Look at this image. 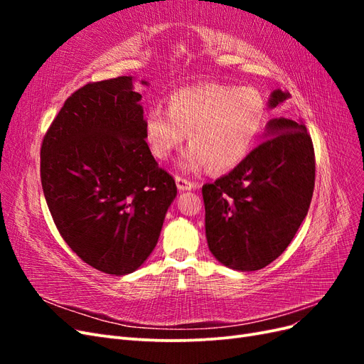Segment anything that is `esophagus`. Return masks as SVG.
I'll return each mask as SVG.
<instances>
[{"label":"esophagus","instance_id":"34e87169","mask_svg":"<svg viewBox=\"0 0 364 364\" xmlns=\"http://www.w3.org/2000/svg\"><path fill=\"white\" fill-rule=\"evenodd\" d=\"M176 185H178L179 191H191V190L197 188V183L185 179V178H181V176H176Z\"/></svg>","mask_w":364,"mask_h":364}]
</instances>
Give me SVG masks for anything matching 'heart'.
Masks as SVG:
<instances>
[{"label":"heart","mask_w":364,"mask_h":364,"mask_svg":"<svg viewBox=\"0 0 364 364\" xmlns=\"http://www.w3.org/2000/svg\"><path fill=\"white\" fill-rule=\"evenodd\" d=\"M266 103L252 87L205 83L182 87L168 98V111L146 114V138L156 158H168L188 134L181 167L226 171L243 161L266 123Z\"/></svg>","instance_id":"obj_1"}]
</instances>
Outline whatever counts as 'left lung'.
Wrapping results in <instances>:
<instances>
[{
  "label": "left lung",
  "mask_w": 364,
  "mask_h": 364,
  "mask_svg": "<svg viewBox=\"0 0 364 364\" xmlns=\"http://www.w3.org/2000/svg\"><path fill=\"white\" fill-rule=\"evenodd\" d=\"M287 98V91L274 90L269 107ZM264 135L232 171L202 188L208 247L238 272L266 267L287 249L314 190V149L305 124L273 118Z\"/></svg>",
  "instance_id": "obj_1"
}]
</instances>
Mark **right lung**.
Returning a JSON list of instances; mask_svg holds the SVG:
<instances>
[{
    "mask_svg": "<svg viewBox=\"0 0 364 364\" xmlns=\"http://www.w3.org/2000/svg\"><path fill=\"white\" fill-rule=\"evenodd\" d=\"M134 80L123 75L75 91L41 149L42 190L62 238L86 264L115 277L144 264L178 194L146 142Z\"/></svg>",
    "mask_w": 364,
    "mask_h": 364,
    "instance_id": "add662e5",
    "label": "right lung"
}]
</instances>
